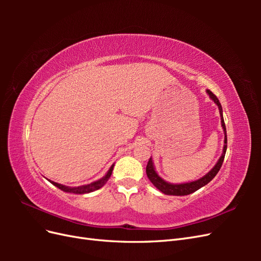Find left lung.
Listing matches in <instances>:
<instances>
[{"instance_id":"obj_1","label":"left lung","mask_w":261,"mask_h":261,"mask_svg":"<svg viewBox=\"0 0 261 261\" xmlns=\"http://www.w3.org/2000/svg\"><path fill=\"white\" fill-rule=\"evenodd\" d=\"M207 93L209 94L210 99L215 102V103L218 106L219 112H220V117H221V126H222L223 132H224V146H223V151L222 154H221L220 159L218 160V162L216 163L215 167H213L206 175H203L202 177L196 179V180H192V181H187V183H180V184H173L170 183V181H167L165 179H163L159 174H158L154 164L151 158H150L147 168H146V173L147 176L149 178V180L159 189V191L165 195H171V196H186L192 193H195L196 191H198L199 188L203 187L204 185H207L210 180L213 179L218 172L220 171L221 167H222V163L224 160L225 156V152H226V147H227V139H226V128H225V124H224V120H223V111H222V107H221V103L219 99L213 94L210 90H206Z\"/></svg>"}]
</instances>
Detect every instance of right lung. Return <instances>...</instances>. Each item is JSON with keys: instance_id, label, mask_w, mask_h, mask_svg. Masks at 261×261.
Listing matches in <instances>:
<instances>
[{"instance_id": "1", "label": "right lung", "mask_w": 261, "mask_h": 261, "mask_svg": "<svg viewBox=\"0 0 261 261\" xmlns=\"http://www.w3.org/2000/svg\"><path fill=\"white\" fill-rule=\"evenodd\" d=\"M113 168H114V164L111 165V168L109 169V171L107 172V174L96 180V181H92V183L90 184H87V185H82V186H78V187H69V186H65V185H62V184H59V183H55V181L51 180V179H48L51 184H53L54 186H57L58 188H60L61 191L63 192H66V193H73V194H88V193H91L93 191H97V189L101 188L102 186H103L108 179L110 178V176H111L112 174V171H113Z\"/></svg>"}]
</instances>
